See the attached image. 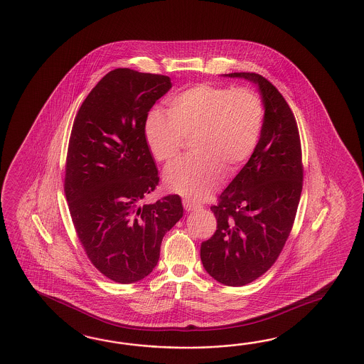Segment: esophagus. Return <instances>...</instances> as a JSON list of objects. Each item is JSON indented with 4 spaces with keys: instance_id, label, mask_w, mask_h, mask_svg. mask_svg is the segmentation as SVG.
Listing matches in <instances>:
<instances>
[{
    "instance_id": "34e87169",
    "label": "esophagus",
    "mask_w": 364,
    "mask_h": 364,
    "mask_svg": "<svg viewBox=\"0 0 364 364\" xmlns=\"http://www.w3.org/2000/svg\"><path fill=\"white\" fill-rule=\"evenodd\" d=\"M182 203H183L185 210L188 212L195 211V210H198V208H200V207H202V204L195 202L193 199H188V198H185V199L182 200Z\"/></svg>"
}]
</instances>
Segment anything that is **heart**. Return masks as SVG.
<instances>
[{
  "label": "heart",
  "mask_w": 364,
  "mask_h": 364,
  "mask_svg": "<svg viewBox=\"0 0 364 364\" xmlns=\"http://www.w3.org/2000/svg\"><path fill=\"white\" fill-rule=\"evenodd\" d=\"M168 105V114L146 117L145 141L154 160L170 162L191 137L194 153L169 166L164 182L171 193L202 200L219 185L224 168L235 171L252 157L262 132V100L249 87L203 82Z\"/></svg>",
  "instance_id": "heart-1"
}]
</instances>
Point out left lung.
<instances>
[{
	"mask_svg": "<svg viewBox=\"0 0 364 364\" xmlns=\"http://www.w3.org/2000/svg\"><path fill=\"white\" fill-rule=\"evenodd\" d=\"M224 76L257 85L264 107L257 148L221 193L219 204L212 205L218 229L200 246L212 278L238 287L259 278L278 259L295 221L303 164L296 119L278 89L257 73Z\"/></svg>",
	"mask_w": 364,
	"mask_h": 364,
	"instance_id": "8db88e82",
	"label": "left lung"
}]
</instances>
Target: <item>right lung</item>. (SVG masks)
<instances>
[{
	"label": "right lung",
	"mask_w": 364,
	"mask_h": 364,
	"mask_svg": "<svg viewBox=\"0 0 364 364\" xmlns=\"http://www.w3.org/2000/svg\"><path fill=\"white\" fill-rule=\"evenodd\" d=\"M170 87L168 76L111 70L82 102L69 139L64 191L77 236L95 269L122 284L152 272L162 238L183 216L179 195L141 204L160 179L145 120Z\"/></svg>",
	"instance_id": "1"
}]
</instances>
